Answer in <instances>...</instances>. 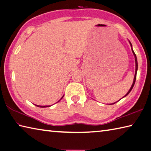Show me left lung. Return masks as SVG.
<instances>
[{"label":"left lung","instance_id":"obj_1","mask_svg":"<svg viewBox=\"0 0 151 151\" xmlns=\"http://www.w3.org/2000/svg\"><path fill=\"white\" fill-rule=\"evenodd\" d=\"M129 43H130V45H131V46H132V52H133V54H134V56H135V76H134V82H133V84H132V87L130 88V89H129V90L128 91V92L126 94V96H124V97H126L127 95H128V94L131 91V90H132V88H133V87H134V84H135V80H136V75H137V58H136V55H135V52H134V50H133V49H132V44H131V42H129ZM117 101V102H118ZM116 102H115V103H113V104H114V103H116ZM113 104H111V105H113Z\"/></svg>","mask_w":151,"mask_h":151}]
</instances>
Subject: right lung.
I'll return each mask as SVG.
<instances>
[{
  "mask_svg": "<svg viewBox=\"0 0 151 151\" xmlns=\"http://www.w3.org/2000/svg\"><path fill=\"white\" fill-rule=\"evenodd\" d=\"M63 96L61 97V99L63 98ZM61 99H60V100H61ZM36 105L37 107H50V106H40V105Z\"/></svg>",
  "mask_w": 151,
  "mask_h": 151,
  "instance_id": "add662e5",
  "label": "right lung"
}]
</instances>
